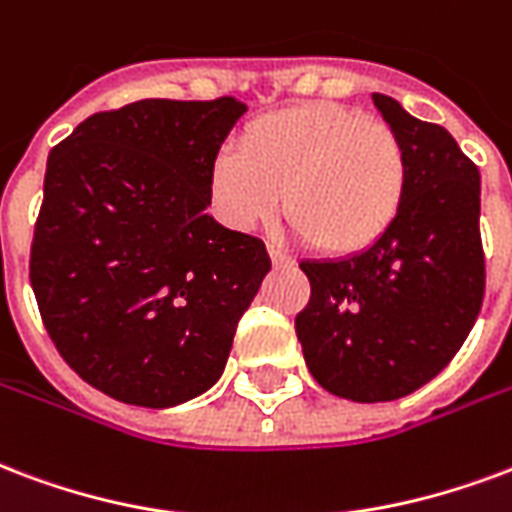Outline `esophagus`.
Wrapping results in <instances>:
<instances>
[{
	"mask_svg": "<svg viewBox=\"0 0 512 512\" xmlns=\"http://www.w3.org/2000/svg\"><path fill=\"white\" fill-rule=\"evenodd\" d=\"M268 257H271V263L276 268H285V266H293V260L282 252V249H276V246H268Z\"/></svg>",
	"mask_w": 512,
	"mask_h": 512,
	"instance_id": "esophagus-1",
	"label": "esophagus"
}]
</instances>
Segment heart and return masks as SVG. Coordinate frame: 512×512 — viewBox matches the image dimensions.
I'll use <instances>...</instances> for the list:
<instances>
[{
	"label": "heart",
	"instance_id": "obj_1",
	"mask_svg": "<svg viewBox=\"0 0 512 512\" xmlns=\"http://www.w3.org/2000/svg\"><path fill=\"white\" fill-rule=\"evenodd\" d=\"M410 162L396 132L369 113L306 102L246 124L241 151L222 149L208 195L233 230H252L285 203L295 233L333 257L369 252L399 219Z\"/></svg>",
	"mask_w": 512,
	"mask_h": 512
}]
</instances>
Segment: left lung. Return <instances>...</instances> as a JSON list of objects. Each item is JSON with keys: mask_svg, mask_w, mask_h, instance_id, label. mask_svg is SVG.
Instances as JSON below:
<instances>
[{"mask_svg": "<svg viewBox=\"0 0 512 512\" xmlns=\"http://www.w3.org/2000/svg\"><path fill=\"white\" fill-rule=\"evenodd\" d=\"M372 102L407 151L404 208L369 252L304 260L312 298L295 317L314 380L361 404L434 380L472 331L486 287L478 168L445 127L385 94Z\"/></svg>", "mask_w": 512, "mask_h": 512, "instance_id": "left-lung-1", "label": "left lung"}]
</instances>
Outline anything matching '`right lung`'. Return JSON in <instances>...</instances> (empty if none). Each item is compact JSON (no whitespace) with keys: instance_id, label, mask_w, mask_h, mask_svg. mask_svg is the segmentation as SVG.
Listing matches in <instances>:
<instances>
[{"instance_id":"add662e5","label":"right lung","mask_w":512,"mask_h":512,"mask_svg":"<svg viewBox=\"0 0 512 512\" xmlns=\"http://www.w3.org/2000/svg\"><path fill=\"white\" fill-rule=\"evenodd\" d=\"M244 113L233 97L138 100L48 154L29 279L56 350L111 399L165 410L225 372L271 271L260 238L206 214L211 160Z\"/></svg>"}]
</instances>
